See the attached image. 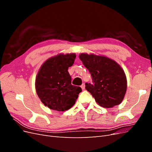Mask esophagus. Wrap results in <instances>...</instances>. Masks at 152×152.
<instances>
[{"label":"esophagus","instance_id":"1","mask_svg":"<svg viewBox=\"0 0 152 152\" xmlns=\"http://www.w3.org/2000/svg\"><path fill=\"white\" fill-rule=\"evenodd\" d=\"M81 88L82 89H85V84L84 83H83V84H82V85H81Z\"/></svg>","mask_w":152,"mask_h":152}]
</instances>
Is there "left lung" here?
Listing matches in <instances>:
<instances>
[{
    "label": "left lung",
    "mask_w": 152,
    "mask_h": 152,
    "mask_svg": "<svg viewBox=\"0 0 152 152\" xmlns=\"http://www.w3.org/2000/svg\"><path fill=\"white\" fill-rule=\"evenodd\" d=\"M79 58L91 73L93 84L86 89L97 103L104 108L121 104L127 90L126 76L123 69L112 59L93 54L82 53Z\"/></svg>",
    "instance_id": "obj_1"
}]
</instances>
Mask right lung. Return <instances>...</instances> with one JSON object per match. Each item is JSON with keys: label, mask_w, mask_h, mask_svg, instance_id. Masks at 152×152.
Masks as SVG:
<instances>
[{"label": "right lung", "mask_w": 152, "mask_h": 152, "mask_svg": "<svg viewBox=\"0 0 152 152\" xmlns=\"http://www.w3.org/2000/svg\"><path fill=\"white\" fill-rule=\"evenodd\" d=\"M75 58L74 53L59 54L49 58L41 66L36 77L35 89L45 107L64 112L75 103L82 89L72 84L68 72Z\"/></svg>", "instance_id": "add662e5"}]
</instances>
